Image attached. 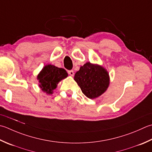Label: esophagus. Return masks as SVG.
<instances>
[{
  "label": "esophagus",
  "mask_w": 152,
  "mask_h": 152,
  "mask_svg": "<svg viewBox=\"0 0 152 152\" xmlns=\"http://www.w3.org/2000/svg\"><path fill=\"white\" fill-rule=\"evenodd\" d=\"M68 74H70V76H74V71L73 70H68Z\"/></svg>",
  "instance_id": "esophagus-1"
}]
</instances>
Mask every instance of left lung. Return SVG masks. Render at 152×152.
I'll return each mask as SVG.
<instances>
[{
    "label": "left lung",
    "instance_id": "8db88e82",
    "mask_svg": "<svg viewBox=\"0 0 152 152\" xmlns=\"http://www.w3.org/2000/svg\"><path fill=\"white\" fill-rule=\"evenodd\" d=\"M74 80L85 96L95 99L102 95L109 84V74L105 68L87 62L75 74Z\"/></svg>",
    "mask_w": 152,
    "mask_h": 152
}]
</instances>
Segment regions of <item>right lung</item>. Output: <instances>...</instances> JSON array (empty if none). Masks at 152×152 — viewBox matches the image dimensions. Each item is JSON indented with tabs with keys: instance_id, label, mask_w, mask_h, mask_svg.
<instances>
[{
	"instance_id": "1",
	"label": "right lung",
	"mask_w": 152,
	"mask_h": 152,
	"mask_svg": "<svg viewBox=\"0 0 152 152\" xmlns=\"http://www.w3.org/2000/svg\"><path fill=\"white\" fill-rule=\"evenodd\" d=\"M68 74L64 68H60L51 64L46 65L38 74L39 86L44 92L51 94L61 80L66 78Z\"/></svg>"
}]
</instances>
